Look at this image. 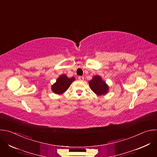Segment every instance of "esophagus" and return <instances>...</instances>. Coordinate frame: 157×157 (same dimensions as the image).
I'll return each instance as SVG.
<instances>
[{"label": "esophagus", "instance_id": "obj_1", "mask_svg": "<svg viewBox=\"0 0 157 157\" xmlns=\"http://www.w3.org/2000/svg\"><path fill=\"white\" fill-rule=\"evenodd\" d=\"M78 79H79V80H84V77L83 76H78Z\"/></svg>", "mask_w": 157, "mask_h": 157}]
</instances>
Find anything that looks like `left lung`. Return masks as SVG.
I'll use <instances>...</instances> for the list:
<instances>
[{
  "label": "left lung",
  "instance_id": "left-lung-1",
  "mask_svg": "<svg viewBox=\"0 0 157 157\" xmlns=\"http://www.w3.org/2000/svg\"><path fill=\"white\" fill-rule=\"evenodd\" d=\"M91 89L98 95L105 94L107 93L108 86L99 76H94L92 80L89 82Z\"/></svg>",
  "mask_w": 157,
  "mask_h": 157
}]
</instances>
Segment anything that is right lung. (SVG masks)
Here are the masks:
<instances>
[{
  "mask_svg": "<svg viewBox=\"0 0 157 157\" xmlns=\"http://www.w3.org/2000/svg\"><path fill=\"white\" fill-rule=\"evenodd\" d=\"M75 78L72 77L69 78L66 76V75H63L60 76L56 80V82L52 86V90L56 94H62L66 90L68 89L71 84L73 81H75Z\"/></svg>",
  "mask_w": 157,
  "mask_h": 157,
  "instance_id": "1",
  "label": "right lung"
}]
</instances>
